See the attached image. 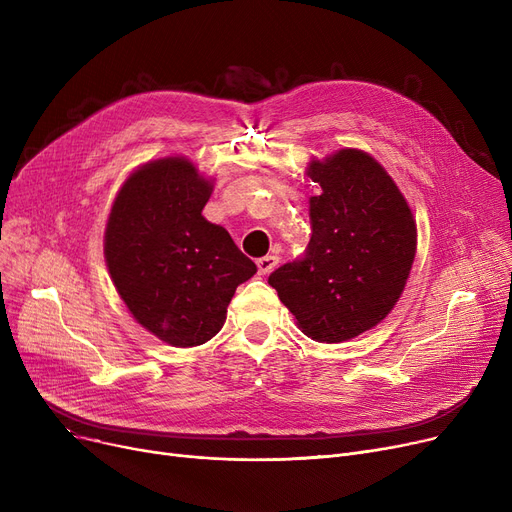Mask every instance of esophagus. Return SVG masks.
Masks as SVG:
<instances>
[{
	"instance_id": "1",
	"label": "esophagus",
	"mask_w": 512,
	"mask_h": 512,
	"mask_svg": "<svg viewBox=\"0 0 512 512\" xmlns=\"http://www.w3.org/2000/svg\"><path fill=\"white\" fill-rule=\"evenodd\" d=\"M278 263H280L278 255H265L261 259H257V270H259V274H270Z\"/></svg>"
}]
</instances>
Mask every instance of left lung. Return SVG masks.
I'll return each instance as SVG.
<instances>
[{"label":"left lung","instance_id":"8db88e82","mask_svg":"<svg viewBox=\"0 0 512 512\" xmlns=\"http://www.w3.org/2000/svg\"><path fill=\"white\" fill-rule=\"evenodd\" d=\"M307 176L321 186L309 199L307 255L267 282L305 336L346 342L398 303L417 253V224L392 176L361 149L313 157Z\"/></svg>","mask_w":512,"mask_h":512}]
</instances>
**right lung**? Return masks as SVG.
Segmentation results:
<instances>
[{
  "label": "right lung",
  "mask_w": 512,
  "mask_h": 512,
  "mask_svg": "<svg viewBox=\"0 0 512 512\" xmlns=\"http://www.w3.org/2000/svg\"><path fill=\"white\" fill-rule=\"evenodd\" d=\"M213 178L170 155L134 170L114 199L103 255L130 315L161 342L188 348L218 334L238 284L257 265L203 218Z\"/></svg>",
  "instance_id": "obj_1"
}]
</instances>
